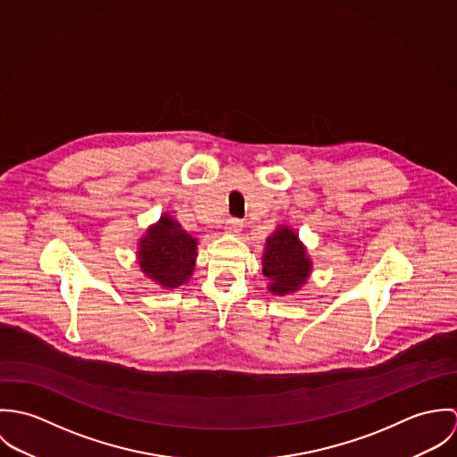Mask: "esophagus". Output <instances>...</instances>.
Instances as JSON below:
<instances>
[{
	"label": "esophagus",
	"instance_id": "1",
	"mask_svg": "<svg viewBox=\"0 0 457 457\" xmlns=\"http://www.w3.org/2000/svg\"><path fill=\"white\" fill-rule=\"evenodd\" d=\"M241 230H243V221H241V220L232 218V220H228V221L225 223V232L230 234V236H239Z\"/></svg>",
	"mask_w": 457,
	"mask_h": 457
}]
</instances>
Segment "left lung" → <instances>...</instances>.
Segmentation results:
<instances>
[{
	"mask_svg": "<svg viewBox=\"0 0 457 457\" xmlns=\"http://www.w3.org/2000/svg\"><path fill=\"white\" fill-rule=\"evenodd\" d=\"M313 262L299 234L288 225H279L265 239L262 272L269 279L267 290L285 297L299 292L310 279Z\"/></svg>",
	"mask_w": 457,
	"mask_h": 457,
	"instance_id": "obj_1",
	"label": "left lung"
}]
</instances>
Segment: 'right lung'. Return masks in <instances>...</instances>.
<instances>
[{
  "instance_id": "add662e5",
  "label": "right lung",
  "mask_w": 457,
  "mask_h": 457,
  "mask_svg": "<svg viewBox=\"0 0 457 457\" xmlns=\"http://www.w3.org/2000/svg\"><path fill=\"white\" fill-rule=\"evenodd\" d=\"M196 246L198 239L169 212H163L138 239L137 263L144 276L162 288L172 290L188 283L194 276Z\"/></svg>"
}]
</instances>
